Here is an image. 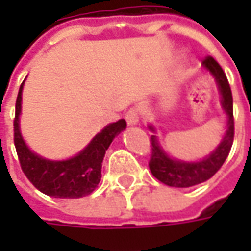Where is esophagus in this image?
Listing matches in <instances>:
<instances>
[{"label": "esophagus", "instance_id": "1", "mask_svg": "<svg viewBox=\"0 0 251 251\" xmlns=\"http://www.w3.org/2000/svg\"><path fill=\"white\" fill-rule=\"evenodd\" d=\"M125 118L129 125H137L138 121H140V113H138V110L133 107V109H130L126 113Z\"/></svg>", "mask_w": 251, "mask_h": 251}]
</instances>
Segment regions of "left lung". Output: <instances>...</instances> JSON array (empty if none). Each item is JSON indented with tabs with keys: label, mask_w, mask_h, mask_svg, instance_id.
I'll list each match as a JSON object with an SVG mask.
<instances>
[{
	"label": "left lung",
	"mask_w": 251,
	"mask_h": 251,
	"mask_svg": "<svg viewBox=\"0 0 251 251\" xmlns=\"http://www.w3.org/2000/svg\"><path fill=\"white\" fill-rule=\"evenodd\" d=\"M203 67L215 77L218 90L221 94L222 109L227 115V130L215 151H212L208 156H205L203 160L199 161H183L171 157L160 145L157 137H151L152 154L149 161V169L156 179L169 187L187 188L211 179L226 161L232 147V141H234L232 94L226 74L212 56L205 57L203 60ZM149 129L156 131L152 125H149Z\"/></svg>",
	"instance_id": "8db88e82"
}]
</instances>
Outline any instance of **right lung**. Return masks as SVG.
<instances>
[{
    "mask_svg": "<svg viewBox=\"0 0 251 251\" xmlns=\"http://www.w3.org/2000/svg\"><path fill=\"white\" fill-rule=\"evenodd\" d=\"M21 83L16 100L14 117V145L20 165L36 188L43 194L60 199H77L87 196L97 188L102 177V161L110 144L126 129V121L120 120L103 127L87 147L67 160H48L32 152L25 144L20 130V114L23 100Z\"/></svg>",
    "mask_w": 251,
    "mask_h": 251,
    "instance_id": "obj_1",
    "label": "right lung"
}]
</instances>
